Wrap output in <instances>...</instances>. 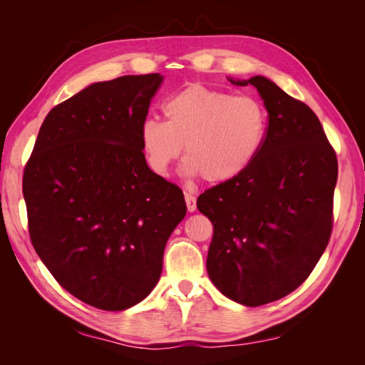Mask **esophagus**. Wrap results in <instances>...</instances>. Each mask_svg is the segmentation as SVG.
<instances>
[{"label": "esophagus", "mask_w": 365, "mask_h": 365, "mask_svg": "<svg viewBox=\"0 0 365 365\" xmlns=\"http://www.w3.org/2000/svg\"><path fill=\"white\" fill-rule=\"evenodd\" d=\"M185 205H187V210L189 212H195L196 210V196L190 195V193H185Z\"/></svg>", "instance_id": "1"}]
</instances>
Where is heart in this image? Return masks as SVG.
I'll use <instances>...</instances> for the list:
<instances>
[{
  "label": "heart",
  "instance_id": "1",
  "mask_svg": "<svg viewBox=\"0 0 365 365\" xmlns=\"http://www.w3.org/2000/svg\"><path fill=\"white\" fill-rule=\"evenodd\" d=\"M165 121L146 118L140 141L149 168L165 176L184 145L189 175L210 184L235 180L256 160L267 134L259 98L189 83L163 105Z\"/></svg>",
  "mask_w": 365,
  "mask_h": 365
}]
</instances>
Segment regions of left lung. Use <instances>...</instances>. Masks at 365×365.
Here are the masks:
<instances>
[{
    "label": "left lung",
    "mask_w": 365,
    "mask_h": 365,
    "mask_svg": "<svg viewBox=\"0 0 365 365\" xmlns=\"http://www.w3.org/2000/svg\"><path fill=\"white\" fill-rule=\"evenodd\" d=\"M257 88L267 134L250 168L197 197L213 224L207 272L216 288L245 306L295 291L312 272L334 227L336 153L315 113L268 81Z\"/></svg>",
    "instance_id": "8db88e82"
}]
</instances>
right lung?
<instances>
[{
  "label": "right lung",
  "mask_w": 365,
  "mask_h": 365,
  "mask_svg": "<svg viewBox=\"0 0 365 365\" xmlns=\"http://www.w3.org/2000/svg\"><path fill=\"white\" fill-rule=\"evenodd\" d=\"M158 73L93 83L47 114L24 168L33 248L56 282L102 311L155 288L182 190L153 173L140 130Z\"/></svg>",
  "instance_id": "add662e5"
}]
</instances>
